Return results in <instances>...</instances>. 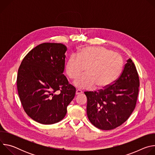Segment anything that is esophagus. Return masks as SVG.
I'll use <instances>...</instances> for the list:
<instances>
[{"label":"esophagus","instance_id":"esophagus-1","mask_svg":"<svg viewBox=\"0 0 155 155\" xmlns=\"http://www.w3.org/2000/svg\"><path fill=\"white\" fill-rule=\"evenodd\" d=\"M81 93H82V91L81 90H76V93H75L76 95H78V94H80Z\"/></svg>","mask_w":155,"mask_h":155}]
</instances>
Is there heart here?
Masks as SVG:
<instances>
[{
  "label": "heart",
  "mask_w": 155,
  "mask_h": 155,
  "mask_svg": "<svg viewBox=\"0 0 155 155\" xmlns=\"http://www.w3.org/2000/svg\"><path fill=\"white\" fill-rule=\"evenodd\" d=\"M122 67V59L116 53L102 47H87L71 54L65 64V72L75 79L85 68L86 73L77 78L74 84L80 90L104 88L113 83Z\"/></svg>",
  "instance_id": "b5f03b06"
}]
</instances>
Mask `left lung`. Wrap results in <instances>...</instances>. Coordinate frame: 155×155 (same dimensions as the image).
Returning a JSON list of instances; mask_svg holds the SVG:
<instances>
[{
  "label": "left lung",
  "instance_id": "obj_1",
  "mask_svg": "<svg viewBox=\"0 0 155 155\" xmlns=\"http://www.w3.org/2000/svg\"><path fill=\"white\" fill-rule=\"evenodd\" d=\"M139 84L136 66L129 59L114 83L97 91L84 92L90 122L102 130L114 129L124 123L136 107Z\"/></svg>",
  "mask_w": 155,
  "mask_h": 155
}]
</instances>
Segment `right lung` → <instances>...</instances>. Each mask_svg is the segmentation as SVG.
<instances>
[{
	"mask_svg": "<svg viewBox=\"0 0 155 155\" xmlns=\"http://www.w3.org/2000/svg\"><path fill=\"white\" fill-rule=\"evenodd\" d=\"M67 47L43 43L31 50L18 69L17 88L27 115L43 124L62 120L74 98L75 87L62 74Z\"/></svg>",
	"mask_w": 155,
	"mask_h": 155,
	"instance_id": "1",
	"label": "right lung"
}]
</instances>
